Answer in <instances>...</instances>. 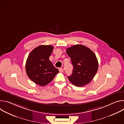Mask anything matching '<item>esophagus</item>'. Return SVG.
<instances>
[{
    "label": "esophagus",
    "instance_id": "esophagus-1",
    "mask_svg": "<svg viewBox=\"0 0 124 124\" xmlns=\"http://www.w3.org/2000/svg\"><path fill=\"white\" fill-rule=\"evenodd\" d=\"M59 71L60 72V73H62V72H63V71H64V69H63V68H59Z\"/></svg>",
    "mask_w": 124,
    "mask_h": 124
}]
</instances>
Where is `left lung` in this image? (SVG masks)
<instances>
[{
    "instance_id": "8db88e82",
    "label": "left lung",
    "mask_w": 124,
    "mask_h": 124,
    "mask_svg": "<svg viewBox=\"0 0 124 124\" xmlns=\"http://www.w3.org/2000/svg\"><path fill=\"white\" fill-rule=\"evenodd\" d=\"M66 53L73 66V74L67 77L70 81L78 87L89 83L98 69V62L94 53L90 48L81 45L67 48Z\"/></svg>"
}]
</instances>
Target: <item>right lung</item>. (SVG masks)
Instances as JSON below:
<instances>
[{
    "label": "right lung",
    "mask_w": 124,
    "mask_h": 124,
    "mask_svg": "<svg viewBox=\"0 0 124 124\" xmlns=\"http://www.w3.org/2000/svg\"><path fill=\"white\" fill-rule=\"evenodd\" d=\"M54 47L41 45L34 48L29 54L25 64L26 74L34 83L44 86L54 78L59 73L57 69L49 60Z\"/></svg>",
    "instance_id": "1"
}]
</instances>
